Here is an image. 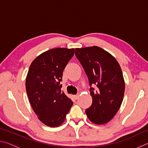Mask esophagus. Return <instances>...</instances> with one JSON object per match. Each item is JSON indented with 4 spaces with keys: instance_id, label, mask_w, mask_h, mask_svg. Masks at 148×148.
Here are the masks:
<instances>
[{
    "instance_id": "obj_1",
    "label": "esophagus",
    "mask_w": 148,
    "mask_h": 148,
    "mask_svg": "<svg viewBox=\"0 0 148 148\" xmlns=\"http://www.w3.org/2000/svg\"><path fill=\"white\" fill-rule=\"evenodd\" d=\"M73 97L74 98L76 99V100H77V99H78V98H79V95H73Z\"/></svg>"
}]
</instances>
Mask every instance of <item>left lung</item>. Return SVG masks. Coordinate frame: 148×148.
I'll use <instances>...</instances> for the list:
<instances>
[{
    "label": "left lung",
    "instance_id": "obj_1",
    "mask_svg": "<svg viewBox=\"0 0 148 148\" xmlns=\"http://www.w3.org/2000/svg\"><path fill=\"white\" fill-rule=\"evenodd\" d=\"M76 56L88 77L92 102L86 110L95 124H105L116 116L123 102L125 81L120 65L109 52L98 46L76 48Z\"/></svg>",
    "mask_w": 148,
    "mask_h": 148
}]
</instances>
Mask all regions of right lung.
<instances>
[{"instance_id":"obj_1","label":"right lung","mask_w":148,"mask_h":148,"mask_svg":"<svg viewBox=\"0 0 148 148\" xmlns=\"http://www.w3.org/2000/svg\"><path fill=\"white\" fill-rule=\"evenodd\" d=\"M74 54V48H54L36 57L30 65L25 81L30 103L40 121L56 127L64 121L73 104L61 91L62 72Z\"/></svg>"}]
</instances>
